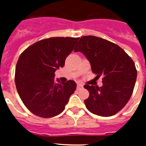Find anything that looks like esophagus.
<instances>
[{"mask_svg":"<svg viewBox=\"0 0 146 146\" xmlns=\"http://www.w3.org/2000/svg\"><path fill=\"white\" fill-rule=\"evenodd\" d=\"M82 88H83V86H82V85H81V84H78V85H77V90H79V89Z\"/></svg>","mask_w":146,"mask_h":146,"instance_id":"34e87169","label":"esophagus"}]
</instances>
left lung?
Instances as JSON below:
<instances>
[{"label": "left lung", "instance_id": "1", "mask_svg": "<svg viewBox=\"0 0 146 146\" xmlns=\"http://www.w3.org/2000/svg\"><path fill=\"white\" fill-rule=\"evenodd\" d=\"M74 52H81L90 61L96 77L102 76V87L85 85L89 96L84 101L91 113L111 116L128 102L137 79L135 63L122 48L113 42L94 36L81 37Z\"/></svg>", "mask_w": 146, "mask_h": 146}]
</instances>
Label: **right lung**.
<instances>
[{"mask_svg":"<svg viewBox=\"0 0 146 146\" xmlns=\"http://www.w3.org/2000/svg\"><path fill=\"white\" fill-rule=\"evenodd\" d=\"M79 38L51 37L40 40L20 55L15 69V85L30 111L52 118L64 111L77 84L73 80L55 82V72L65 64Z\"/></svg>","mask_w":146,"mask_h":146,"instance_id":"obj_1","label":"right lung"}]
</instances>
